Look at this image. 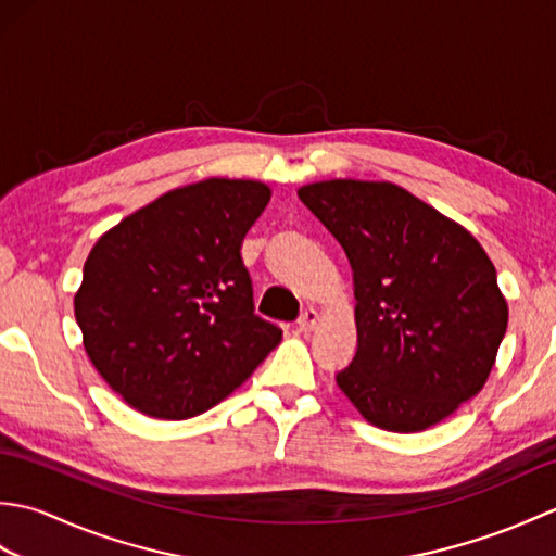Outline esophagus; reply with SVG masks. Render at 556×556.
Instances as JSON below:
<instances>
[{
  "instance_id": "esophagus-1",
  "label": "esophagus",
  "mask_w": 556,
  "mask_h": 556,
  "mask_svg": "<svg viewBox=\"0 0 556 556\" xmlns=\"http://www.w3.org/2000/svg\"><path fill=\"white\" fill-rule=\"evenodd\" d=\"M317 320H320V315H317V311H313V308L305 311V313L299 317V323H296L299 332H311V329H315Z\"/></svg>"
}]
</instances>
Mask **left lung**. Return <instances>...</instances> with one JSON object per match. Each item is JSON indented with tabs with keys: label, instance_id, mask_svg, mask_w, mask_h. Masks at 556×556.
<instances>
[{
	"label": "left lung",
	"instance_id": "left-lung-1",
	"mask_svg": "<svg viewBox=\"0 0 556 556\" xmlns=\"http://www.w3.org/2000/svg\"><path fill=\"white\" fill-rule=\"evenodd\" d=\"M299 198L353 269L358 349L341 392L392 432L452 416L485 387L509 323L476 236L389 181H317Z\"/></svg>",
	"mask_w": 556,
	"mask_h": 556
}]
</instances>
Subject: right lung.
I'll return each mask as SVG.
<instances>
[{"label":"right lung","instance_id":"right-lung-1","mask_svg":"<svg viewBox=\"0 0 556 556\" xmlns=\"http://www.w3.org/2000/svg\"><path fill=\"white\" fill-rule=\"evenodd\" d=\"M269 186L205 179L160 195L100 236L74 299L83 346L116 394L184 420L245 382L281 341L255 315L241 260Z\"/></svg>","mask_w":556,"mask_h":556}]
</instances>
